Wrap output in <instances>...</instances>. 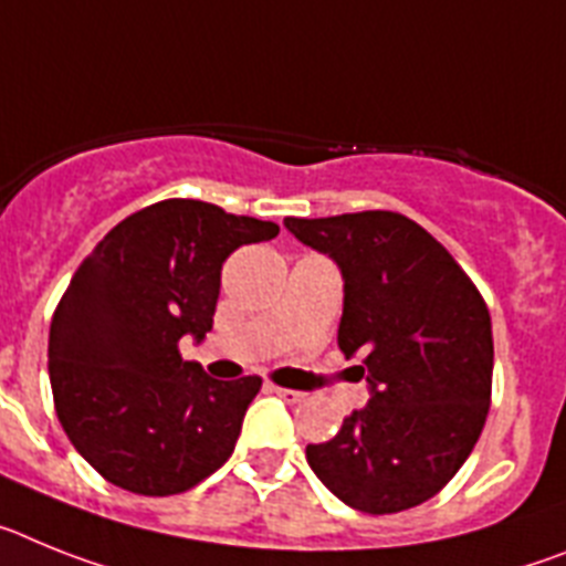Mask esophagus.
Returning <instances> with one entry per match:
<instances>
[{"label":"esophagus","mask_w":566,"mask_h":566,"mask_svg":"<svg viewBox=\"0 0 566 566\" xmlns=\"http://www.w3.org/2000/svg\"><path fill=\"white\" fill-rule=\"evenodd\" d=\"M270 390L276 392V396H282L284 401H287V405H298V401H304V396H307V392H302V390H290V387H270Z\"/></svg>","instance_id":"esophagus-1"}]
</instances>
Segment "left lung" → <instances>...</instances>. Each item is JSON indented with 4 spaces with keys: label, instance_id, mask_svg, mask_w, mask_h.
Wrapping results in <instances>:
<instances>
[{
    "label": "left lung",
    "instance_id": "obj_1",
    "mask_svg": "<svg viewBox=\"0 0 566 566\" xmlns=\"http://www.w3.org/2000/svg\"><path fill=\"white\" fill-rule=\"evenodd\" d=\"M284 228L344 279L338 347L361 356L370 401L307 464L347 507L370 515L432 499L473 453L493 390V324L479 287L421 224L392 210Z\"/></svg>",
    "mask_w": 566,
    "mask_h": 566
}]
</instances>
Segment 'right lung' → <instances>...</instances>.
Here are the masks:
<instances>
[{"mask_svg": "<svg viewBox=\"0 0 566 566\" xmlns=\"http://www.w3.org/2000/svg\"><path fill=\"white\" fill-rule=\"evenodd\" d=\"M273 235V222L165 199L78 264L53 313L48 373L59 424L102 479L176 495L230 459L262 378H210L179 342L213 327L224 259Z\"/></svg>", "mask_w": 566, "mask_h": 566, "instance_id": "add662e5", "label": "right lung"}]
</instances>
